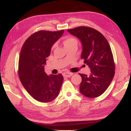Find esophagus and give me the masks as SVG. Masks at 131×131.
<instances>
[{"mask_svg": "<svg viewBox=\"0 0 131 131\" xmlns=\"http://www.w3.org/2000/svg\"><path fill=\"white\" fill-rule=\"evenodd\" d=\"M63 75V76L64 77L68 78V77H71L72 75H73V74H72V73H70V72H64Z\"/></svg>", "mask_w": 131, "mask_h": 131, "instance_id": "esophagus-1", "label": "esophagus"}]
</instances>
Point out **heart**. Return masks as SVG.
<instances>
[{
	"instance_id": "b5f03b06",
	"label": "heart",
	"mask_w": 131,
	"mask_h": 131,
	"mask_svg": "<svg viewBox=\"0 0 131 131\" xmlns=\"http://www.w3.org/2000/svg\"><path fill=\"white\" fill-rule=\"evenodd\" d=\"M77 43V40L74 37H67L65 38V40L63 41L64 46V47H67V46H69L70 45L72 44V43ZM55 47V45H54L52 47V49H53Z\"/></svg>"
}]
</instances>
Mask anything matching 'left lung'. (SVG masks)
<instances>
[{"mask_svg": "<svg viewBox=\"0 0 131 131\" xmlns=\"http://www.w3.org/2000/svg\"><path fill=\"white\" fill-rule=\"evenodd\" d=\"M67 31L79 38L82 45L81 59L90 68L91 74L82 77L80 92L88 98L102 95L111 84L115 73L113 54L108 41L97 30L80 26Z\"/></svg>", "mask_w": 131, "mask_h": 131, "instance_id": "8db88e82", "label": "left lung"}]
</instances>
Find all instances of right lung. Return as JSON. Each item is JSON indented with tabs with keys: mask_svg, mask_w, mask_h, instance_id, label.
Returning a JSON list of instances; mask_svg holds the SVG:
<instances>
[{
	"mask_svg": "<svg viewBox=\"0 0 131 131\" xmlns=\"http://www.w3.org/2000/svg\"><path fill=\"white\" fill-rule=\"evenodd\" d=\"M63 33V30L37 31L25 41L20 50L18 76L26 90L39 102L52 101L60 90L63 75H47L44 71V66L52 46Z\"/></svg>",
	"mask_w": 131,
	"mask_h": 131,
	"instance_id": "1",
	"label": "right lung"
}]
</instances>
